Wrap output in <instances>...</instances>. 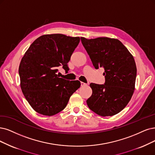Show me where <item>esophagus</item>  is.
<instances>
[{
    "mask_svg": "<svg viewBox=\"0 0 155 155\" xmlns=\"http://www.w3.org/2000/svg\"><path fill=\"white\" fill-rule=\"evenodd\" d=\"M81 86H86V85H87V84H85V83H84L83 82H81Z\"/></svg>",
    "mask_w": 155,
    "mask_h": 155,
    "instance_id": "esophagus-1",
    "label": "esophagus"
}]
</instances>
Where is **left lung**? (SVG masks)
<instances>
[{
    "instance_id": "obj_1",
    "label": "left lung",
    "mask_w": 155,
    "mask_h": 155,
    "mask_svg": "<svg viewBox=\"0 0 155 155\" xmlns=\"http://www.w3.org/2000/svg\"><path fill=\"white\" fill-rule=\"evenodd\" d=\"M81 38L95 68L105 70L104 85L90 84L93 93L87 104L99 116L116 115L127 105L134 93L137 67L134 57L117 39Z\"/></svg>"
}]
</instances>
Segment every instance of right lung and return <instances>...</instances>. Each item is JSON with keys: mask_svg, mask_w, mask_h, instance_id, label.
<instances>
[{"mask_svg": "<svg viewBox=\"0 0 155 155\" xmlns=\"http://www.w3.org/2000/svg\"><path fill=\"white\" fill-rule=\"evenodd\" d=\"M80 37L61 34H45L26 51L19 66L20 87L25 99L36 112L51 116L66 107L71 96L81 87L78 81L59 78L56 73L68 63Z\"/></svg>", "mask_w": 155, "mask_h": 155, "instance_id": "1", "label": "right lung"}]
</instances>
